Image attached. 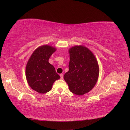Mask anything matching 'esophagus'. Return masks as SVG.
I'll return each instance as SVG.
<instances>
[{"instance_id":"34e87169","label":"esophagus","mask_w":130,"mask_h":130,"mask_svg":"<svg viewBox=\"0 0 130 130\" xmlns=\"http://www.w3.org/2000/svg\"><path fill=\"white\" fill-rule=\"evenodd\" d=\"M60 77H61V78H63V74H61L60 75Z\"/></svg>"}]
</instances>
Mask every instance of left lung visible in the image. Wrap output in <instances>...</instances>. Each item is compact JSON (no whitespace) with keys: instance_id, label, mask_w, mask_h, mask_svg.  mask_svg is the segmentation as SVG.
<instances>
[{"instance_id":"obj_1","label":"left lung","mask_w":130,"mask_h":130,"mask_svg":"<svg viewBox=\"0 0 130 130\" xmlns=\"http://www.w3.org/2000/svg\"><path fill=\"white\" fill-rule=\"evenodd\" d=\"M69 53V71L63 78L70 92L76 95H84L92 89L98 81V62L93 54L82 45L72 47Z\"/></svg>"}]
</instances>
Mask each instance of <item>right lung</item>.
Wrapping results in <instances>:
<instances>
[{"mask_svg":"<svg viewBox=\"0 0 130 130\" xmlns=\"http://www.w3.org/2000/svg\"><path fill=\"white\" fill-rule=\"evenodd\" d=\"M56 51L49 45L40 46L34 51L27 63L26 77L30 87L38 93L44 94L52 89L54 82L60 76L49 59Z\"/></svg>","mask_w":130,"mask_h":130,"instance_id":"obj_1","label":"right lung"}]
</instances>
